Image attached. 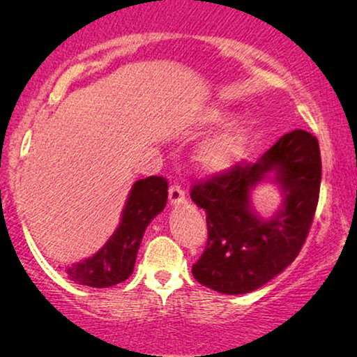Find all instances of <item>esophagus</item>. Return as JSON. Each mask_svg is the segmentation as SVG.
<instances>
[{
	"label": "esophagus",
	"mask_w": 357,
	"mask_h": 357,
	"mask_svg": "<svg viewBox=\"0 0 357 357\" xmlns=\"http://www.w3.org/2000/svg\"><path fill=\"white\" fill-rule=\"evenodd\" d=\"M169 202L170 204H182L185 203V192L180 185L174 183L172 187L169 188Z\"/></svg>",
	"instance_id": "1"
}]
</instances>
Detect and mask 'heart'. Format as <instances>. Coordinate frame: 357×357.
Masks as SVG:
<instances>
[{"instance_id": "obj_1", "label": "heart", "mask_w": 357, "mask_h": 357, "mask_svg": "<svg viewBox=\"0 0 357 357\" xmlns=\"http://www.w3.org/2000/svg\"><path fill=\"white\" fill-rule=\"evenodd\" d=\"M231 120V114L221 107H209L199 121L204 126H222ZM248 131L243 125H232L216 138L209 139L198 153V162L209 174H222L231 170L241 160L245 149Z\"/></svg>"}]
</instances>
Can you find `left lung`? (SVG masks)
I'll use <instances>...</instances> for the list:
<instances>
[{"label": "left lung", "mask_w": 357, "mask_h": 357, "mask_svg": "<svg viewBox=\"0 0 357 357\" xmlns=\"http://www.w3.org/2000/svg\"><path fill=\"white\" fill-rule=\"evenodd\" d=\"M271 178L283 204L263 220L251 208L252 188ZM321 159L319 141L294 130L276 141L255 164L195 182L190 197L206 211L208 243L195 263V280L222 294H247L266 284L299 255L319 203Z\"/></svg>", "instance_id": "left-lung-1"}]
</instances>
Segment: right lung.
<instances>
[{
	"instance_id": "1",
	"label": "right lung",
	"mask_w": 357,
	"mask_h": 357,
	"mask_svg": "<svg viewBox=\"0 0 357 357\" xmlns=\"http://www.w3.org/2000/svg\"><path fill=\"white\" fill-rule=\"evenodd\" d=\"M167 180L158 175L135 182L116 231L99 252L68 266V278L91 287H110L128 280L146 227L167 203Z\"/></svg>"
}]
</instances>
